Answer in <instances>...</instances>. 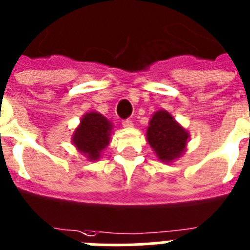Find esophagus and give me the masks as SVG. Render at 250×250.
Segmentation results:
<instances>
[{
	"label": "esophagus",
	"mask_w": 250,
	"mask_h": 250,
	"mask_svg": "<svg viewBox=\"0 0 250 250\" xmlns=\"http://www.w3.org/2000/svg\"><path fill=\"white\" fill-rule=\"evenodd\" d=\"M123 125H124V127H131V126H133V121L130 120V119L123 120Z\"/></svg>",
	"instance_id": "esophagus-1"
}]
</instances>
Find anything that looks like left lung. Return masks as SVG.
Returning a JSON list of instances; mask_svg holds the SVG:
<instances>
[{
	"mask_svg": "<svg viewBox=\"0 0 250 250\" xmlns=\"http://www.w3.org/2000/svg\"><path fill=\"white\" fill-rule=\"evenodd\" d=\"M189 133L165 110L154 113L147 129V140L158 160L172 162L184 153Z\"/></svg>",
	"mask_w": 250,
	"mask_h": 250,
	"instance_id": "8db88e82",
	"label": "left lung"
}]
</instances>
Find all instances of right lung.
I'll return each instance as SVG.
<instances>
[{"instance_id": "1", "label": "right lung", "mask_w": 250, "mask_h": 250, "mask_svg": "<svg viewBox=\"0 0 250 250\" xmlns=\"http://www.w3.org/2000/svg\"><path fill=\"white\" fill-rule=\"evenodd\" d=\"M112 123L98 112H88L80 120L73 134V143L80 153L90 161H97L101 152L110 144Z\"/></svg>"}]
</instances>
